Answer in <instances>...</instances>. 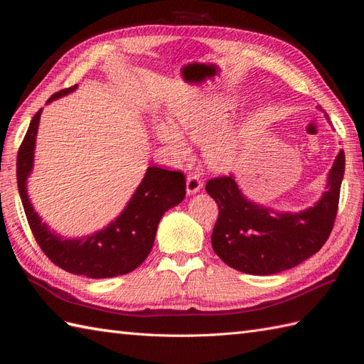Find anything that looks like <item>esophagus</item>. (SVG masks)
I'll use <instances>...</instances> for the list:
<instances>
[{"label":"esophagus","mask_w":364,"mask_h":364,"mask_svg":"<svg viewBox=\"0 0 364 364\" xmlns=\"http://www.w3.org/2000/svg\"><path fill=\"white\" fill-rule=\"evenodd\" d=\"M202 186H203V182L199 179V176L197 174H190L188 178H186V193L188 194L200 191Z\"/></svg>","instance_id":"esophagus-1"}]
</instances>
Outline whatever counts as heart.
Segmentation results:
<instances>
[{
  "instance_id": "1",
  "label": "heart",
  "mask_w": 364,
  "mask_h": 364,
  "mask_svg": "<svg viewBox=\"0 0 364 364\" xmlns=\"http://www.w3.org/2000/svg\"><path fill=\"white\" fill-rule=\"evenodd\" d=\"M232 109V102L220 95L185 102L176 106L173 111L176 126L167 121H159L155 126V134L178 158L188 155V144L182 133L200 144L208 142L206 162L215 170H226L232 164V150L223 136H215L222 132Z\"/></svg>"
}]
</instances>
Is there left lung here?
Instances as JSON below:
<instances>
[{
    "mask_svg": "<svg viewBox=\"0 0 364 364\" xmlns=\"http://www.w3.org/2000/svg\"><path fill=\"white\" fill-rule=\"evenodd\" d=\"M343 174L345 153L340 150L322 199L294 214L247 200L232 176L209 179L205 190L218 206L211 237L214 252L229 267L249 274H273L297 266L321 250L331 234Z\"/></svg>",
    "mask_w": 364,
    "mask_h": 364,
    "instance_id": "obj_1",
    "label": "left lung"
}]
</instances>
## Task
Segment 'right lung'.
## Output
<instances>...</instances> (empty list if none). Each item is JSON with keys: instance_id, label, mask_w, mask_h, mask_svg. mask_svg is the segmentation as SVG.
<instances>
[{"instance_id": "add662e5", "label": "right lung", "mask_w": 364, "mask_h": 364, "mask_svg": "<svg viewBox=\"0 0 364 364\" xmlns=\"http://www.w3.org/2000/svg\"><path fill=\"white\" fill-rule=\"evenodd\" d=\"M75 87L77 85L53 94L48 103L73 92ZM41 111L30 121L16 159L21 202L39 247L58 267L87 278H114L135 270L149 257L165 211L183 200L186 186L183 173L164 170L156 165L149 167L144 179L115 222L85 238H62L42 223L27 196V178L33 168Z\"/></svg>"}]
</instances>
